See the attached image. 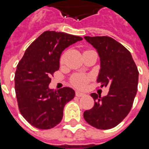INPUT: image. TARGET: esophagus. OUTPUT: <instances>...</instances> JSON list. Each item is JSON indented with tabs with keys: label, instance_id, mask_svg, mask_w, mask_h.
<instances>
[{
	"label": "esophagus",
	"instance_id": "1",
	"mask_svg": "<svg viewBox=\"0 0 149 149\" xmlns=\"http://www.w3.org/2000/svg\"><path fill=\"white\" fill-rule=\"evenodd\" d=\"M84 95H85V94L83 93H81V92H79V91H77V92H76V96L78 97H84Z\"/></svg>",
	"mask_w": 149,
	"mask_h": 149
}]
</instances>
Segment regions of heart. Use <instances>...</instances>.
I'll use <instances>...</instances> for the list:
<instances>
[{
    "label": "heart",
    "instance_id": "b5f03b06",
    "mask_svg": "<svg viewBox=\"0 0 149 149\" xmlns=\"http://www.w3.org/2000/svg\"><path fill=\"white\" fill-rule=\"evenodd\" d=\"M60 62L62 64L64 62V55H61L60 58ZM91 80V77L88 75L82 74V73H77L74 74L70 79V84L74 88L83 89Z\"/></svg>",
    "mask_w": 149,
    "mask_h": 149
}]
</instances>
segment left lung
<instances>
[{
  "instance_id": "left-lung-1",
  "label": "left lung",
  "mask_w": 149,
  "mask_h": 149,
  "mask_svg": "<svg viewBox=\"0 0 149 149\" xmlns=\"http://www.w3.org/2000/svg\"><path fill=\"white\" fill-rule=\"evenodd\" d=\"M97 49L100 58L97 82L109 88L108 95L91 94L94 106L84 112V120L98 129H110L119 125L130 112L138 85L137 67L130 52L112 37H84Z\"/></svg>"
}]
</instances>
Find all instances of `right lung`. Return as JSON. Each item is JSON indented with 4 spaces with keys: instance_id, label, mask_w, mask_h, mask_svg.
I'll return each mask as SVG.
<instances>
[{
    "instance_id": "obj_1",
    "label": "right lung",
    "mask_w": 149,
    "mask_h": 149,
    "mask_svg": "<svg viewBox=\"0 0 149 149\" xmlns=\"http://www.w3.org/2000/svg\"><path fill=\"white\" fill-rule=\"evenodd\" d=\"M82 37L45 31L28 47L15 72V91L21 115L31 125L49 129L61 121L64 107L75 97L65 87L50 89L51 77L60 68V57L67 47Z\"/></svg>"
}]
</instances>
